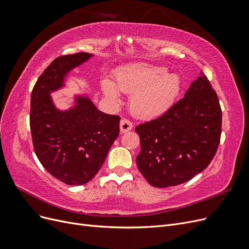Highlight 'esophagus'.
<instances>
[{
    "mask_svg": "<svg viewBox=\"0 0 249 249\" xmlns=\"http://www.w3.org/2000/svg\"><path fill=\"white\" fill-rule=\"evenodd\" d=\"M132 127H133V124L131 120L126 119V118H124L120 120V132L122 133H125L127 131L132 130Z\"/></svg>",
    "mask_w": 249,
    "mask_h": 249,
    "instance_id": "1",
    "label": "esophagus"
}]
</instances>
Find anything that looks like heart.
Here are the masks:
<instances>
[{
    "label": "heart",
    "mask_w": 249,
    "mask_h": 249,
    "mask_svg": "<svg viewBox=\"0 0 249 249\" xmlns=\"http://www.w3.org/2000/svg\"><path fill=\"white\" fill-rule=\"evenodd\" d=\"M105 96L113 103L119 101V91L132 94L130 108L139 118H153L167 111L180 91V79L168 74L165 67L150 64H133L119 70L115 84L110 79L102 81Z\"/></svg>",
    "instance_id": "obj_1"
}]
</instances>
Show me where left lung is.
<instances>
[{"label":"left lung","mask_w":249,"mask_h":249,"mask_svg":"<svg viewBox=\"0 0 249 249\" xmlns=\"http://www.w3.org/2000/svg\"><path fill=\"white\" fill-rule=\"evenodd\" d=\"M222 112L219 100L202 71L183 99L136 131L141 150L139 171L158 188L177 186L206 169L220 143Z\"/></svg>","instance_id":"8db88e82"}]
</instances>
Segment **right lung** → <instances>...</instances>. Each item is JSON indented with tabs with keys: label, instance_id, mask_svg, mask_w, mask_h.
Returning a JSON list of instances; mask_svg holds the SVG:
<instances>
[{
	"label": "right lung",
	"instance_id": "right-lung-1",
	"mask_svg": "<svg viewBox=\"0 0 249 249\" xmlns=\"http://www.w3.org/2000/svg\"><path fill=\"white\" fill-rule=\"evenodd\" d=\"M91 56L77 53L56 58L40 74L31 94L34 152L50 175L71 186L94 178L119 135L120 117L97 110L88 97L77 96L76 106L60 111L50 96L63 86L67 73Z\"/></svg>",
	"mask_w": 249,
	"mask_h": 249
}]
</instances>
